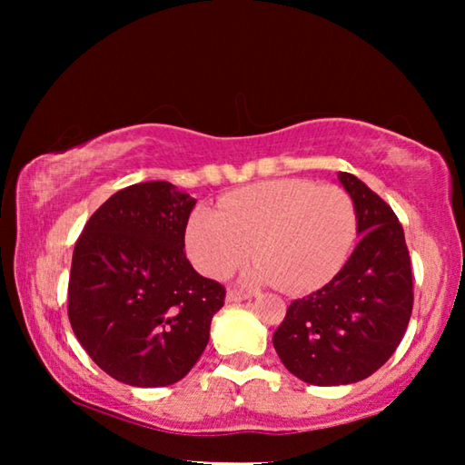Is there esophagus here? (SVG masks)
I'll return each instance as SVG.
<instances>
[{
    "label": "esophagus",
    "instance_id": "esophagus-1",
    "mask_svg": "<svg viewBox=\"0 0 465 465\" xmlns=\"http://www.w3.org/2000/svg\"><path fill=\"white\" fill-rule=\"evenodd\" d=\"M227 303H238V302H243V299H250V293H240V291L235 289H230L227 291Z\"/></svg>",
    "mask_w": 465,
    "mask_h": 465
}]
</instances>
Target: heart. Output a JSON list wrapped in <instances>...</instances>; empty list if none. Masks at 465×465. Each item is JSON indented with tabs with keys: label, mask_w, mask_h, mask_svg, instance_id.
Here are the masks:
<instances>
[{
	"label": "heart",
	"mask_w": 465,
	"mask_h": 465,
	"mask_svg": "<svg viewBox=\"0 0 465 465\" xmlns=\"http://www.w3.org/2000/svg\"><path fill=\"white\" fill-rule=\"evenodd\" d=\"M357 238L355 203L342 188L285 178L227 194L219 211L199 207L188 217L184 243L194 269L222 279L248 261L252 279L305 293L332 281Z\"/></svg>",
	"instance_id": "heart-1"
}]
</instances>
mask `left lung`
I'll return each instance as SVG.
<instances>
[{
	"mask_svg": "<svg viewBox=\"0 0 465 465\" xmlns=\"http://www.w3.org/2000/svg\"><path fill=\"white\" fill-rule=\"evenodd\" d=\"M338 180L357 211L359 243L336 277L295 299L272 344L291 373L312 385H346L375 373L408 328L412 269L396 213L349 172Z\"/></svg>",
	"mask_w": 465,
	"mask_h": 465,
	"instance_id": "1",
	"label": "left lung"
}]
</instances>
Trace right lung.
I'll list each match as a JSON object with an SVG mask.
<instances>
[{"label":"right lung","mask_w":465,"mask_h":465,"mask_svg":"<svg viewBox=\"0 0 465 465\" xmlns=\"http://www.w3.org/2000/svg\"><path fill=\"white\" fill-rule=\"evenodd\" d=\"M191 194L153 180L114 193L75 242L67 289L74 334L102 371L135 388L183 380L209 342L225 287L193 269Z\"/></svg>","instance_id":"add662e5"}]
</instances>
